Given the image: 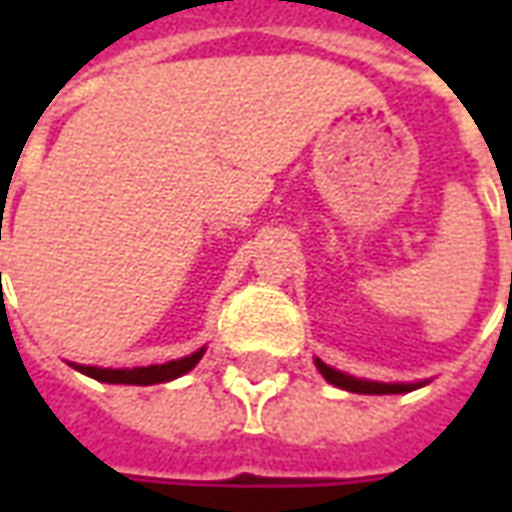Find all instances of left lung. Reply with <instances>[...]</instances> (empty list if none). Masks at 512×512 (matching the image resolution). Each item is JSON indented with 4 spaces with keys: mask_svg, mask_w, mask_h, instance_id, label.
Wrapping results in <instances>:
<instances>
[{
    "mask_svg": "<svg viewBox=\"0 0 512 512\" xmlns=\"http://www.w3.org/2000/svg\"><path fill=\"white\" fill-rule=\"evenodd\" d=\"M315 367L321 370V376L329 381V384L340 386L345 392H356V395H403V392H411V389H419L422 384H384V381H365V378H354L348 373H340L334 370L321 359H315Z\"/></svg>",
    "mask_w": 512,
    "mask_h": 512,
    "instance_id": "left-lung-1",
    "label": "left lung"
}]
</instances>
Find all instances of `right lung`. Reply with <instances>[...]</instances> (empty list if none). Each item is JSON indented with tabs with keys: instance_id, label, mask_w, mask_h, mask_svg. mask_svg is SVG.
<instances>
[{
	"instance_id": "right-lung-1",
	"label": "right lung",
	"mask_w": 512,
	"mask_h": 512,
	"mask_svg": "<svg viewBox=\"0 0 512 512\" xmlns=\"http://www.w3.org/2000/svg\"><path fill=\"white\" fill-rule=\"evenodd\" d=\"M205 354V348L194 351L191 356H183V359H172V362H164V365H147V367H123V370H112V367H90V365H73L84 376L95 378V381H104V384H134V386H150V384H164V381H172V378H180L183 373H189L191 367L197 365Z\"/></svg>"
}]
</instances>
